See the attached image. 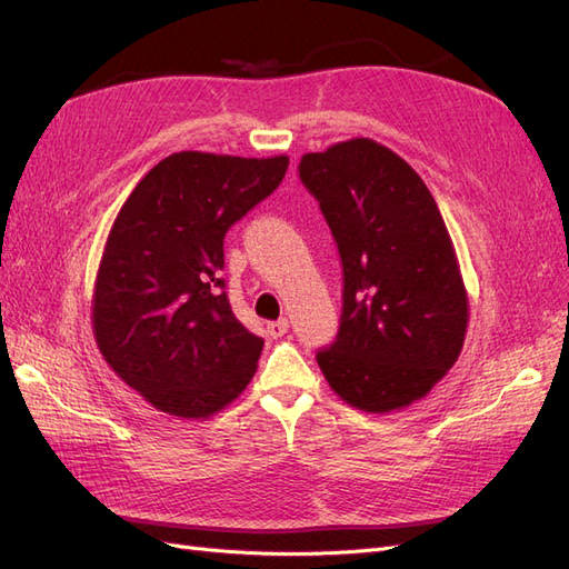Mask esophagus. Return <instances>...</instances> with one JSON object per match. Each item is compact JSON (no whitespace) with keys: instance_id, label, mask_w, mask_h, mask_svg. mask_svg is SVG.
Returning <instances> with one entry per match:
<instances>
[{"instance_id":"obj_1","label":"esophagus","mask_w":569,"mask_h":569,"mask_svg":"<svg viewBox=\"0 0 569 569\" xmlns=\"http://www.w3.org/2000/svg\"><path fill=\"white\" fill-rule=\"evenodd\" d=\"M287 330H289V320L287 318H280V320H272V322H268V335L270 337H284L287 335Z\"/></svg>"}]
</instances>
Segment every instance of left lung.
<instances>
[{
    "mask_svg": "<svg viewBox=\"0 0 569 569\" xmlns=\"http://www.w3.org/2000/svg\"><path fill=\"white\" fill-rule=\"evenodd\" d=\"M299 176L343 268L339 332L316 356L327 385L366 412L425 399L458 360L470 311L435 197L399 153L368 137L303 153Z\"/></svg>",
    "mask_w": 569,
    "mask_h": 569,
    "instance_id": "8db88e82",
    "label": "left lung"
}]
</instances>
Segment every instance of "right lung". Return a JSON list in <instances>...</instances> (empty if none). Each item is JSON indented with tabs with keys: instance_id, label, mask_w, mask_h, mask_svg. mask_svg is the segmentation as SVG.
<instances>
[{
	"instance_id": "add662e5",
	"label": "right lung",
	"mask_w": 569,
	"mask_h": 569,
	"mask_svg": "<svg viewBox=\"0 0 569 569\" xmlns=\"http://www.w3.org/2000/svg\"><path fill=\"white\" fill-rule=\"evenodd\" d=\"M289 157L178 151L118 211L94 282L92 330L109 368L168 416L232 403L263 339L232 313L222 239L282 182Z\"/></svg>"
}]
</instances>
